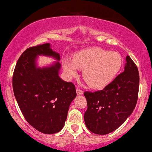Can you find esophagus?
Wrapping results in <instances>:
<instances>
[{
    "label": "esophagus",
    "mask_w": 152,
    "mask_h": 152,
    "mask_svg": "<svg viewBox=\"0 0 152 152\" xmlns=\"http://www.w3.org/2000/svg\"><path fill=\"white\" fill-rule=\"evenodd\" d=\"M76 91H77V94L78 95H82L83 93H84V92H83V91H82V90H80V89H79V88H77L76 90Z\"/></svg>",
    "instance_id": "obj_1"
}]
</instances>
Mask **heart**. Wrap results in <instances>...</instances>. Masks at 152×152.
Returning a JSON list of instances; mask_svg holds the SVG:
<instances>
[{"instance_id": "b5f03b06", "label": "heart", "mask_w": 152, "mask_h": 152, "mask_svg": "<svg viewBox=\"0 0 152 152\" xmlns=\"http://www.w3.org/2000/svg\"><path fill=\"white\" fill-rule=\"evenodd\" d=\"M64 71L69 78L78 76V69H83V77L94 88H103L113 82L120 72L122 59L119 53L99 47H92L77 52L72 61H63Z\"/></svg>"}]
</instances>
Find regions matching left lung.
Returning <instances> with one entry per match:
<instances>
[{
  "label": "left lung",
  "mask_w": 152,
  "mask_h": 152,
  "mask_svg": "<svg viewBox=\"0 0 152 152\" xmlns=\"http://www.w3.org/2000/svg\"><path fill=\"white\" fill-rule=\"evenodd\" d=\"M123 72L103 90L84 93L87 101L84 122L96 134L111 133L125 122L136 107L139 89L138 68L129 56Z\"/></svg>",
  "instance_id": "8db88e82"
}]
</instances>
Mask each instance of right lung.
I'll return each instance as SVG.
<instances>
[{
  "instance_id": "1",
  "label": "right lung",
  "mask_w": 152,
  "mask_h": 152,
  "mask_svg": "<svg viewBox=\"0 0 152 152\" xmlns=\"http://www.w3.org/2000/svg\"><path fill=\"white\" fill-rule=\"evenodd\" d=\"M38 55L60 60L50 43L30 47L18 59L12 77L14 96L26 121L43 134L60 132L67 118L69 106L77 93L72 82L59 76L61 64L56 61L48 67L37 66Z\"/></svg>"
}]
</instances>
